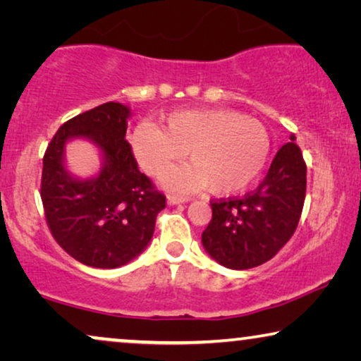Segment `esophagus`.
<instances>
[{"instance_id": "esophagus-1", "label": "esophagus", "mask_w": 361, "mask_h": 361, "mask_svg": "<svg viewBox=\"0 0 361 361\" xmlns=\"http://www.w3.org/2000/svg\"><path fill=\"white\" fill-rule=\"evenodd\" d=\"M189 200H190L189 197H184V195H176V194H171V195H167V204H169V205L185 204V202H189Z\"/></svg>"}]
</instances>
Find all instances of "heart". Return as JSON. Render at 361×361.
I'll list each match as a JSON object with an SVG mask.
<instances>
[{
    "instance_id": "obj_1",
    "label": "heart",
    "mask_w": 361,
    "mask_h": 361,
    "mask_svg": "<svg viewBox=\"0 0 361 361\" xmlns=\"http://www.w3.org/2000/svg\"><path fill=\"white\" fill-rule=\"evenodd\" d=\"M133 149L142 169L159 176L187 154L190 166L171 171V189L207 187L212 194H233L258 179L268 161L271 141L264 125L230 110L177 111L162 123L137 126Z\"/></svg>"
}]
</instances>
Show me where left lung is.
Returning <instances> with one entry per match:
<instances>
[{
	"mask_svg": "<svg viewBox=\"0 0 361 361\" xmlns=\"http://www.w3.org/2000/svg\"><path fill=\"white\" fill-rule=\"evenodd\" d=\"M276 152L269 171L243 197L212 200V220L202 245L216 263L250 269L269 261L290 240L302 214L307 166L290 135Z\"/></svg>",
	"mask_w": 361,
	"mask_h": 361,
	"instance_id": "obj_1",
	"label": "left lung"
}]
</instances>
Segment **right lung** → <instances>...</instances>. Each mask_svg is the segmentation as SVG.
<instances>
[{
  "label": "right lung",
  "mask_w": 361,
  "mask_h": 361,
  "mask_svg": "<svg viewBox=\"0 0 361 361\" xmlns=\"http://www.w3.org/2000/svg\"><path fill=\"white\" fill-rule=\"evenodd\" d=\"M130 108L108 102L63 123L42 159L41 199L54 240L92 268L130 263L152 238L166 195L140 172L126 141ZM87 137L102 149L104 166L93 180H73L63 166V147Z\"/></svg>",
  "instance_id": "1"
}]
</instances>
